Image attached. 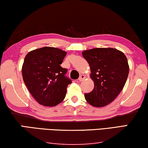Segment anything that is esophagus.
Here are the masks:
<instances>
[{"label":"esophagus","mask_w":148,"mask_h":148,"mask_svg":"<svg viewBox=\"0 0 148 148\" xmlns=\"http://www.w3.org/2000/svg\"><path fill=\"white\" fill-rule=\"evenodd\" d=\"M85 79V76L84 75H81L80 77H79V81H82L83 79Z\"/></svg>","instance_id":"1"}]
</instances>
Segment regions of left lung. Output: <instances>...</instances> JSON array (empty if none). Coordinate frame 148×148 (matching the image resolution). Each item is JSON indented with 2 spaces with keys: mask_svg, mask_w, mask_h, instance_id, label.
Wrapping results in <instances>:
<instances>
[{
  "mask_svg": "<svg viewBox=\"0 0 148 148\" xmlns=\"http://www.w3.org/2000/svg\"><path fill=\"white\" fill-rule=\"evenodd\" d=\"M90 68L94 82L91 92L85 94L87 103L103 107L112 103L126 83L129 73L128 60L123 52L114 48H94L82 52Z\"/></svg>",
  "mask_w": 148,
  "mask_h": 148,
  "instance_id": "1",
  "label": "left lung"
}]
</instances>
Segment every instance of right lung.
<instances>
[{
	"mask_svg": "<svg viewBox=\"0 0 148 148\" xmlns=\"http://www.w3.org/2000/svg\"><path fill=\"white\" fill-rule=\"evenodd\" d=\"M67 52L53 47L29 51L22 67L27 88L41 105L55 106L64 100L71 80L65 76L67 69L61 67Z\"/></svg>",
	"mask_w": 148,
	"mask_h": 148,
	"instance_id": "right-lung-1",
	"label": "right lung"
}]
</instances>
